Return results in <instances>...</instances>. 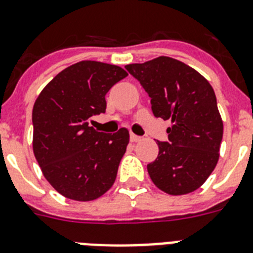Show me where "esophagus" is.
<instances>
[{"instance_id": "1", "label": "esophagus", "mask_w": 253, "mask_h": 253, "mask_svg": "<svg viewBox=\"0 0 253 253\" xmlns=\"http://www.w3.org/2000/svg\"><path fill=\"white\" fill-rule=\"evenodd\" d=\"M140 139H142V138H140L139 135H137V134H134V133H130V140H131V142H139Z\"/></svg>"}]
</instances>
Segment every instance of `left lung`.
Segmentation results:
<instances>
[{
    "label": "left lung",
    "instance_id": "left-lung-1",
    "mask_svg": "<svg viewBox=\"0 0 253 253\" xmlns=\"http://www.w3.org/2000/svg\"><path fill=\"white\" fill-rule=\"evenodd\" d=\"M125 68L151 97L153 115L171 122L169 140H157L158 157L147 165L153 184L169 195L193 193L215 169L223 138L213 87L195 69L169 57Z\"/></svg>",
    "mask_w": 253,
    "mask_h": 253
}]
</instances>
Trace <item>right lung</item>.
Segmentation results:
<instances>
[{
  "label": "right lung",
  "instance_id": "add662e5",
  "mask_svg": "<svg viewBox=\"0 0 253 253\" xmlns=\"http://www.w3.org/2000/svg\"><path fill=\"white\" fill-rule=\"evenodd\" d=\"M128 73L114 64L82 60L58 73L33 109L35 158L49 184L77 202L100 198L113 186L129 143V131L90 126L106 111L105 96Z\"/></svg>",
  "mask_w": 253,
  "mask_h": 253
}]
</instances>
